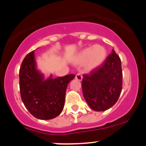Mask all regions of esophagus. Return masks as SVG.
<instances>
[{"label":"esophagus","instance_id":"1","mask_svg":"<svg viewBox=\"0 0 146 146\" xmlns=\"http://www.w3.org/2000/svg\"><path fill=\"white\" fill-rule=\"evenodd\" d=\"M75 79L78 80V81H81L83 79V76L80 73H77L76 74V76H75Z\"/></svg>","mask_w":146,"mask_h":146}]
</instances>
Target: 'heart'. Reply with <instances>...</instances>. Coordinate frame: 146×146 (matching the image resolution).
<instances>
[{
    "mask_svg": "<svg viewBox=\"0 0 146 146\" xmlns=\"http://www.w3.org/2000/svg\"><path fill=\"white\" fill-rule=\"evenodd\" d=\"M106 49L103 46L95 45L81 51L78 56L76 62L78 63L86 62V68L88 70H92L102 65L106 58Z\"/></svg>",
    "mask_w": 146,
    "mask_h": 146,
    "instance_id": "b5f03b06",
    "label": "heart"
}]
</instances>
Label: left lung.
<instances>
[{
    "label": "left lung",
    "mask_w": 146,
    "mask_h": 146,
    "mask_svg": "<svg viewBox=\"0 0 146 146\" xmlns=\"http://www.w3.org/2000/svg\"><path fill=\"white\" fill-rule=\"evenodd\" d=\"M81 85L86 102L94 111H106L116 103L123 88V71L113 49L100 66L84 74Z\"/></svg>",
    "instance_id": "8db88e82"
}]
</instances>
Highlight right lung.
Segmentation results:
<instances>
[{"mask_svg": "<svg viewBox=\"0 0 146 146\" xmlns=\"http://www.w3.org/2000/svg\"><path fill=\"white\" fill-rule=\"evenodd\" d=\"M20 95L26 109L36 118L49 120L62 112L67 84L74 78L68 74L46 81L35 69L33 51L23 59L19 70Z\"/></svg>", "mask_w": 146, "mask_h": 146, "instance_id": "obj_1", "label": "right lung"}]
</instances>
